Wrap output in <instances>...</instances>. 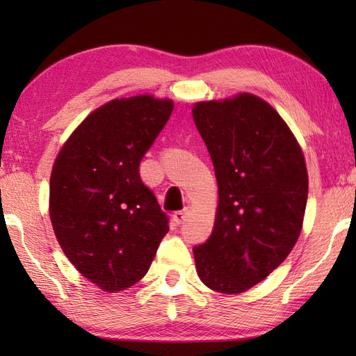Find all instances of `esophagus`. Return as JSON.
<instances>
[{"instance_id": "1", "label": "esophagus", "mask_w": 356, "mask_h": 356, "mask_svg": "<svg viewBox=\"0 0 356 356\" xmlns=\"http://www.w3.org/2000/svg\"><path fill=\"white\" fill-rule=\"evenodd\" d=\"M188 207H185L182 210H177L176 213H174V221L177 222V225H182V222L186 220V216H188Z\"/></svg>"}]
</instances>
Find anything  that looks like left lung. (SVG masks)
Listing matches in <instances>:
<instances>
[{
	"mask_svg": "<svg viewBox=\"0 0 356 356\" xmlns=\"http://www.w3.org/2000/svg\"><path fill=\"white\" fill-rule=\"evenodd\" d=\"M193 119L220 197L212 234L193 248L197 275L212 291L245 292L297 243L308 201L305 156L280 114L256 95L201 102Z\"/></svg>",
	"mask_w": 356,
	"mask_h": 356,
	"instance_id": "left-lung-1",
	"label": "left lung"
}]
</instances>
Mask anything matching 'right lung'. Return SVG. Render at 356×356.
Wrapping results in <instances>:
<instances>
[{
  "mask_svg": "<svg viewBox=\"0 0 356 356\" xmlns=\"http://www.w3.org/2000/svg\"><path fill=\"white\" fill-rule=\"evenodd\" d=\"M172 108L150 95L111 100L83 120L53 165V231L78 272L106 292L136 284L170 231L140 163Z\"/></svg>",
  "mask_w": 356,
  "mask_h": 356,
  "instance_id": "obj_1",
  "label": "right lung"
}]
</instances>
